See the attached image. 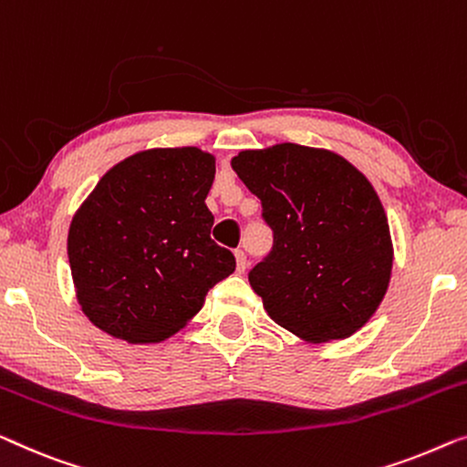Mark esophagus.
<instances>
[{"instance_id": "34e87169", "label": "esophagus", "mask_w": 467, "mask_h": 467, "mask_svg": "<svg viewBox=\"0 0 467 467\" xmlns=\"http://www.w3.org/2000/svg\"><path fill=\"white\" fill-rule=\"evenodd\" d=\"M235 269H238L240 274H244L246 272V254H244V250H235Z\"/></svg>"}]
</instances>
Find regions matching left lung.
I'll return each mask as SVG.
<instances>
[{
	"label": "left lung",
	"instance_id": "left-lung-1",
	"mask_svg": "<svg viewBox=\"0 0 467 467\" xmlns=\"http://www.w3.org/2000/svg\"><path fill=\"white\" fill-rule=\"evenodd\" d=\"M232 168L274 232L272 253L248 274L269 317L307 343L360 330L381 306L394 265L370 181L343 155L296 143L244 150Z\"/></svg>",
	"mask_w": 467,
	"mask_h": 467
}]
</instances>
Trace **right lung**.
I'll return each mask as SVG.
<instances>
[{"label":"right lung","instance_id":"add662e5","mask_svg":"<svg viewBox=\"0 0 467 467\" xmlns=\"http://www.w3.org/2000/svg\"><path fill=\"white\" fill-rule=\"evenodd\" d=\"M214 155L153 147L109 168L73 214L76 299L103 333L134 346L177 335L235 259L211 238Z\"/></svg>","mask_w":467,"mask_h":467}]
</instances>
